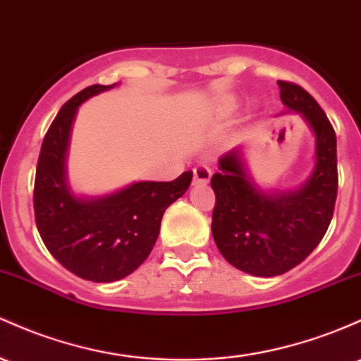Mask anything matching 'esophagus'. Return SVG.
<instances>
[{"mask_svg":"<svg viewBox=\"0 0 361 361\" xmlns=\"http://www.w3.org/2000/svg\"><path fill=\"white\" fill-rule=\"evenodd\" d=\"M211 181V169L207 166L199 164L193 168V185H207Z\"/></svg>","mask_w":361,"mask_h":361,"instance_id":"34e87169","label":"esophagus"}]
</instances>
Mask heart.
Instances as JSON below:
<instances>
[{
  "mask_svg": "<svg viewBox=\"0 0 361 361\" xmlns=\"http://www.w3.org/2000/svg\"><path fill=\"white\" fill-rule=\"evenodd\" d=\"M236 106H238V101H236L235 97H231V99H224V101H221L219 108L221 111H224V113H229V111L235 109Z\"/></svg>",
  "mask_w": 361,
  "mask_h": 361,
  "instance_id": "b5f03b06",
  "label": "heart"
}]
</instances>
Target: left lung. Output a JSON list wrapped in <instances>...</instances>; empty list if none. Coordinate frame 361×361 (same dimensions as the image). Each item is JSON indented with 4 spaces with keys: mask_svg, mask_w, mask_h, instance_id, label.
I'll return each mask as SVG.
<instances>
[{
    "mask_svg": "<svg viewBox=\"0 0 361 361\" xmlns=\"http://www.w3.org/2000/svg\"><path fill=\"white\" fill-rule=\"evenodd\" d=\"M283 113L300 114L314 137V169L296 188L260 187L245 145L229 150L212 176V236L233 267L274 277L303 262L326 235L338 195L336 133L302 87L277 80Z\"/></svg>",
    "mask_w": 361,
    "mask_h": 361,
    "instance_id": "obj_1",
    "label": "left lung"
}]
</instances>
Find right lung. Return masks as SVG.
Wrapping results in <instances>:
<instances>
[{
  "instance_id": "obj_1",
  "label": "right lung",
  "mask_w": 361,
  "mask_h": 361,
  "mask_svg": "<svg viewBox=\"0 0 361 361\" xmlns=\"http://www.w3.org/2000/svg\"><path fill=\"white\" fill-rule=\"evenodd\" d=\"M90 85L59 109L37 161L34 212L39 235L59 264L92 283H113L152 252L166 209L187 192L192 171L173 181H133L104 195H82L68 180V149L78 108L114 89Z\"/></svg>"
}]
</instances>
